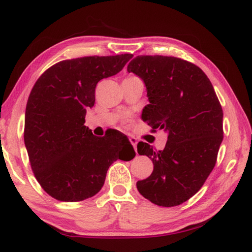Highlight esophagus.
I'll use <instances>...</instances> for the list:
<instances>
[{
    "instance_id": "1",
    "label": "esophagus",
    "mask_w": 252,
    "mask_h": 252,
    "mask_svg": "<svg viewBox=\"0 0 252 252\" xmlns=\"http://www.w3.org/2000/svg\"><path fill=\"white\" fill-rule=\"evenodd\" d=\"M129 140H130L131 144H132V145H133V147H134L135 152H136V144H137V140H136V138H135L134 136H131V137L129 138Z\"/></svg>"
}]
</instances>
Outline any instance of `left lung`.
<instances>
[{
  "mask_svg": "<svg viewBox=\"0 0 252 252\" xmlns=\"http://www.w3.org/2000/svg\"><path fill=\"white\" fill-rule=\"evenodd\" d=\"M127 71L146 85L149 104L143 120L155 132H169L163 151L137 144V153L152 158L154 170L136 187L155 205L179 206L201 189L215 168L223 140L221 104L206 73L182 58L136 56Z\"/></svg>",
  "mask_w": 252,
  "mask_h": 252,
  "instance_id": "left-lung-1",
  "label": "left lung"
}]
</instances>
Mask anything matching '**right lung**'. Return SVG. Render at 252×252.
Listing matches in <instances>:
<instances>
[{"label":"right lung","mask_w":252,"mask_h":252,"mask_svg":"<svg viewBox=\"0 0 252 252\" xmlns=\"http://www.w3.org/2000/svg\"><path fill=\"white\" fill-rule=\"evenodd\" d=\"M133 57L85 56L56 63L41 74L26 107L25 145L36 181L51 197L76 202L97 194L117 159L135 156L123 133L97 137L84 126L101 79L115 76Z\"/></svg>","instance_id":"obj_1"}]
</instances>
